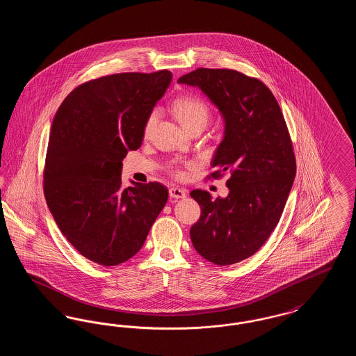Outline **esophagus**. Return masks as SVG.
<instances>
[{
	"label": "esophagus",
	"instance_id": "34e87169",
	"mask_svg": "<svg viewBox=\"0 0 356 356\" xmlns=\"http://www.w3.org/2000/svg\"><path fill=\"white\" fill-rule=\"evenodd\" d=\"M170 196L173 199H184L186 197V191L177 188V186H172L170 188Z\"/></svg>",
	"mask_w": 356,
	"mask_h": 356
}]
</instances>
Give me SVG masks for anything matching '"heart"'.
<instances>
[{
    "mask_svg": "<svg viewBox=\"0 0 356 356\" xmlns=\"http://www.w3.org/2000/svg\"><path fill=\"white\" fill-rule=\"evenodd\" d=\"M173 112L179 121L188 128L196 122H205L209 118V108L205 102L196 96H181L173 102ZM159 118V111L153 109L147 116L144 122V135H148L152 131L153 125Z\"/></svg>",
    "mask_w": 356,
    "mask_h": 356,
    "instance_id": "b5f03b06",
    "label": "heart"
}]
</instances>
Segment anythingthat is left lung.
I'll return each mask as SVG.
<instances>
[{
	"instance_id": "8db88e82",
	"label": "left lung",
	"mask_w": 356,
	"mask_h": 356,
	"mask_svg": "<svg viewBox=\"0 0 356 356\" xmlns=\"http://www.w3.org/2000/svg\"><path fill=\"white\" fill-rule=\"evenodd\" d=\"M177 83L200 88L220 111L224 137L208 179L229 173L225 199L191 192L202 208L191 240L205 260L235 264L259 251L283 213L296 175L287 124L271 90L237 70L199 68Z\"/></svg>"
}]
</instances>
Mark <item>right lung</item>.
<instances>
[{"label": "right lung", "mask_w": 356, "mask_h": 356, "mask_svg": "<svg viewBox=\"0 0 356 356\" xmlns=\"http://www.w3.org/2000/svg\"><path fill=\"white\" fill-rule=\"evenodd\" d=\"M170 70L118 73L79 85L51 127L44 195L53 219L86 259L118 266L143 247L168 200L160 183L122 188V159L140 148L144 122Z\"/></svg>", "instance_id": "right-lung-1"}]
</instances>
